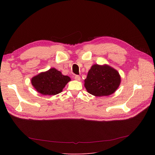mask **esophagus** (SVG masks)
<instances>
[{
	"instance_id": "obj_1",
	"label": "esophagus",
	"mask_w": 155,
	"mask_h": 155,
	"mask_svg": "<svg viewBox=\"0 0 155 155\" xmlns=\"http://www.w3.org/2000/svg\"><path fill=\"white\" fill-rule=\"evenodd\" d=\"M75 79L77 81H80V77L79 75H75Z\"/></svg>"
}]
</instances>
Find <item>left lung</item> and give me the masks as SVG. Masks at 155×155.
I'll return each instance as SVG.
<instances>
[{"label":"left lung","instance_id":"left-lung-1","mask_svg":"<svg viewBox=\"0 0 155 155\" xmlns=\"http://www.w3.org/2000/svg\"><path fill=\"white\" fill-rule=\"evenodd\" d=\"M84 85L87 92L96 97L114 93L120 83L119 72L107 64H94L89 70Z\"/></svg>","mask_w":155,"mask_h":155}]
</instances>
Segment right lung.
Segmentation results:
<instances>
[{"label":"right lung","mask_w":155,"mask_h":155,"mask_svg":"<svg viewBox=\"0 0 155 155\" xmlns=\"http://www.w3.org/2000/svg\"><path fill=\"white\" fill-rule=\"evenodd\" d=\"M71 80L68 76L53 68L32 77L31 84L41 94L54 95L62 92L63 88Z\"/></svg>","instance_id":"add662e5"}]
</instances>
